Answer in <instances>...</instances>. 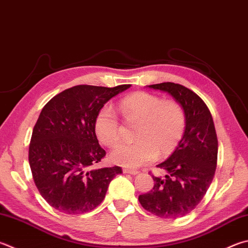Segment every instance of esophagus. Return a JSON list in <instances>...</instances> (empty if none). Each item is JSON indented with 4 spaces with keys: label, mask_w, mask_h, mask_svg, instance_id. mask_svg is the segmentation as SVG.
Masks as SVG:
<instances>
[{
    "label": "esophagus",
    "mask_w": 248,
    "mask_h": 248,
    "mask_svg": "<svg viewBox=\"0 0 248 248\" xmlns=\"http://www.w3.org/2000/svg\"><path fill=\"white\" fill-rule=\"evenodd\" d=\"M123 172L124 173H129V174H138L139 171L138 170H134V169H128V168H124L123 169Z\"/></svg>",
    "instance_id": "obj_1"
}]
</instances>
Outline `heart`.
<instances>
[{
  "mask_svg": "<svg viewBox=\"0 0 248 248\" xmlns=\"http://www.w3.org/2000/svg\"><path fill=\"white\" fill-rule=\"evenodd\" d=\"M119 110L127 123H138L132 143H123L110 154L112 163L137 168L154 160L157 155L170 154L186 130L183 107L175 101H164L155 94L140 91L120 100ZM94 130L97 139L114 147L121 139V127L115 110L105 104L97 111Z\"/></svg>",
  "mask_w": 248,
  "mask_h": 248,
  "instance_id": "obj_1",
  "label": "heart"
}]
</instances>
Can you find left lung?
<instances>
[{"mask_svg":"<svg viewBox=\"0 0 248 248\" xmlns=\"http://www.w3.org/2000/svg\"><path fill=\"white\" fill-rule=\"evenodd\" d=\"M148 88L170 94L183 107L186 124L174 152L157 166L165 175H152L154 187L140 195L139 202L153 215L177 219L200 204L213 181L217 167V134L208 107L192 90L173 82L152 84Z\"/></svg>","mask_w":248,"mask_h":248,"instance_id":"8db88e82","label":"left lung"}]
</instances>
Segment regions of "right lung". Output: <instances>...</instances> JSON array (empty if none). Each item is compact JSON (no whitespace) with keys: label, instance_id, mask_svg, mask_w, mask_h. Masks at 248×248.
I'll use <instances>...</instances> for the list:
<instances>
[{"label":"right lung","instance_id":"add662e5","mask_svg":"<svg viewBox=\"0 0 248 248\" xmlns=\"http://www.w3.org/2000/svg\"><path fill=\"white\" fill-rule=\"evenodd\" d=\"M131 84L115 88L81 84L51 98L34 124L29 165L40 194L53 208L68 215L91 211L101 204L120 167L91 168L106 155L94 121L111 97Z\"/></svg>","mask_w":248,"mask_h":248}]
</instances>
